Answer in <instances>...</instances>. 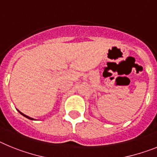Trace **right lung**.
Returning a JSON list of instances; mask_svg holds the SVG:
<instances>
[{"label": "right lung", "instance_id": "1", "mask_svg": "<svg viewBox=\"0 0 157 157\" xmlns=\"http://www.w3.org/2000/svg\"><path fill=\"white\" fill-rule=\"evenodd\" d=\"M19 111V112H20V114H22V115H24V117H26V118H29V119H31V120H33V118H30V117L27 116V115H25V114H23V113H21V112H20V111Z\"/></svg>", "mask_w": 157, "mask_h": 157}]
</instances>
